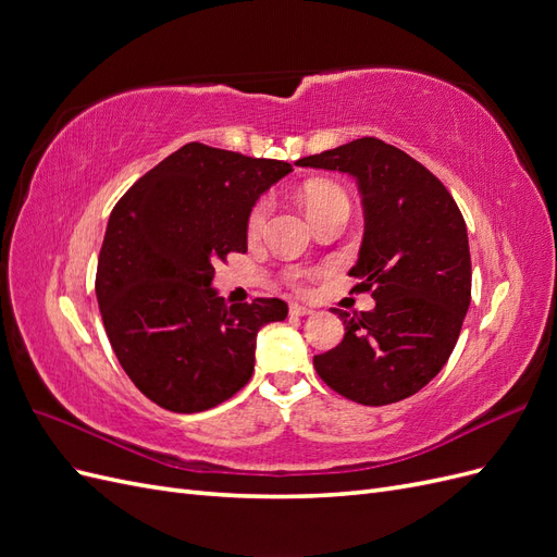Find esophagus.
I'll return each mask as SVG.
<instances>
[{
  "label": "esophagus",
  "mask_w": 557,
  "mask_h": 557,
  "mask_svg": "<svg viewBox=\"0 0 557 557\" xmlns=\"http://www.w3.org/2000/svg\"><path fill=\"white\" fill-rule=\"evenodd\" d=\"M288 313H290V315H297V318H301V315H311L313 311H311V307H305V305H297V301H293V305L288 307Z\"/></svg>",
  "instance_id": "34e87169"
}]
</instances>
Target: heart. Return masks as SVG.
<instances>
[{
    "label": "heart",
    "instance_id": "obj_1",
    "mask_svg": "<svg viewBox=\"0 0 557 557\" xmlns=\"http://www.w3.org/2000/svg\"><path fill=\"white\" fill-rule=\"evenodd\" d=\"M301 201H305L311 221H315L318 215H323L327 211L350 207L348 195L339 188V185L327 183V181H309L305 188H301ZM269 213H272V201L258 199L256 207L250 209L248 223H246V230H248L250 237H258V234L264 230ZM320 274H323V269H320V267H315V269H293L290 283L295 285V288H307V285Z\"/></svg>",
    "mask_w": 557,
    "mask_h": 557
}]
</instances>
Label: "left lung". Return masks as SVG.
Returning <instances> with one entry per match:
<instances>
[{
	"label": "left lung",
	"instance_id": "8db88e82",
	"mask_svg": "<svg viewBox=\"0 0 557 557\" xmlns=\"http://www.w3.org/2000/svg\"><path fill=\"white\" fill-rule=\"evenodd\" d=\"M299 166L350 174L364 207V239L348 276L372 293L362 313L334 309L346 334L313 358L334 393L364 407L416 395L450 358L471 299L465 218L446 185L404 150L362 137Z\"/></svg>",
	"mask_w": 557,
	"mask_h": 557
}]
</instances>
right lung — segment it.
Masks as SVG:
<instances>
[{
    "label": "right lung",
    "mask_w": 557,
    "mask_h": 557,
    "mask_svg": "<svg viewBox=\"0 0 557 557\" xmlns=\"http://www.w3.org/2000/svg\"><path fill=\"white\" fill-rule=\"evenodd\" d=\"M293 166L185 144L117 199L99 250L95 293L117 362L174 413L230 399L252 376L260 327L288 315L276 297L227 305L215 264L246 252L258 197Z\"/></svg>",
    "instance_id": "right-lung-1"
}]
</instances>
